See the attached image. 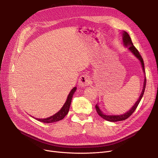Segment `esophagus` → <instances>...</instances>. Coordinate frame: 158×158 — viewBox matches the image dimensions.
I'll use <instances>...</instances> for the list:
<instances>
[{
    "mask_svg": "<svg viewBox=\"0 0 158 158\" xmlns=\"http://www.w3.org/2000/svg\"><path fill=\"white\" fill-rule=\"evenodd\" d=\"M91 79L89 76H82L80 77L79 81H78V85L81 87H85L88 85H89L91 83Z\"/></svg>",
    "mask_w": 158,
    "mask_h": 158,
    "instance_id": "obj_1",
    "label": "esophagus"
}]
</instances>
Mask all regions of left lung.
Returning <instances> with one entry per match:
<instances>
[{"label":"left lung","instance_id":"1","mask_svg":"<svg viewBox=\"0 0 158 158\" xmlns=\"http://www.w3.org/2000/svg\"><path fill=\"white\" fill-rule=\"evenodd\" d=\"M122 40H123V45L126 48H127V49L129 50V51H130V52L132 53V54L135 56L137 59L139 60V61L140 62L141 65H142V70L143 72V73L145 74V78H144V81H143V89L142 91V93H141L139 97H138L137 101L135 102V104L133 105L131 108L127 111L126 113L122 114H105L99 107V106L98 104H96L95 106V108L97 110V113L98 114V115L101 117L102 118H104V120L109 121V122H118V121H122V120H124L127 118H128L133 113V112L136 110L137 106H138L141 99L142 98L144 92H145V86H146V77H145V68H144V63H143V60L142 59V56L139 54V52L138 51V50L135 48V47L132 44V42L131 41V39L129 36V35H128V33L126 31H123L122 32Z\"/></svg>","mask_w":158,"mask_h":158}]
</instances>
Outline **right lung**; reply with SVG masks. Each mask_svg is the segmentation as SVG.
Here are the masks:
<instances>
[{
	"instance_id": "obj_1",
	"label": "right lung",
	"mask_w": 158,
	"mask_h": 158,
	"mask_svg": "<svg viewBox=\"0 0 158 158\" xmlns=\"http://www.w3.org/2000/svg\"><path fill=\"white\" fill-rule=\"evenodd\" d=\"M77 89V87H74L73 88L70 92L69 93L67 98H66V101L65 102V103L64 104V105L63 106V107H61V109L57 112L56 113H55L54 115L51 116V117H49L48 118H36L37 120L41 122H44V123H54L56 122H58L60 120H61L62 119L64 118V117L65 116L68 114L69 111V109H70V104H71V102H72V97L73 96L74 93L76 92V91ZM32 117V116H31ZM34 118V117H33Z\"/></svg>"
}]
</instances>
